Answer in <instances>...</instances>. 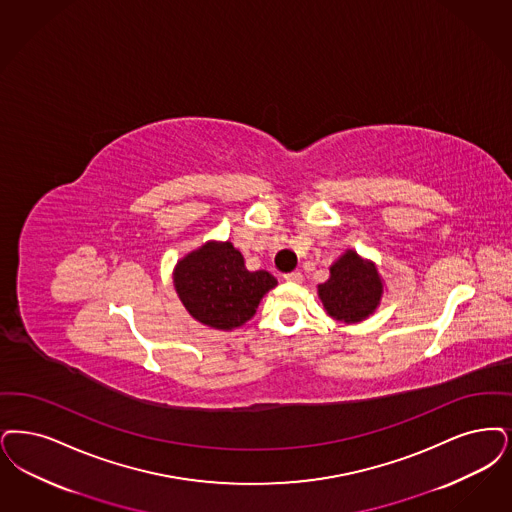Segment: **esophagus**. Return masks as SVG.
Here are the masks:
<instances>
[{"label":"esophagus","mask_w":512,"mask_h":512,"mask_svg":"<svg viewBox=\"0 0 512 512\" xmlns=\"http://www.w3.org/2000/svg\"><path fill=\"white\" fill-rule=\"evenodd\" d=\"M284 280H287V282H293V284H299V282H303V274H301L299 270H293V272H287V274H284Z\"/></svg>","instance_id":"esophagus-1"}]
</instances>
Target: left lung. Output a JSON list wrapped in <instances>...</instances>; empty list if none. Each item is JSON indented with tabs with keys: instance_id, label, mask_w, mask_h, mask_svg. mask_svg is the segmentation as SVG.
Masks as SVG:
<instances>
[{
	"instance_id": "left-lung-1",
	"label": "left lung",
	"mask_w": 512,
	"mask_h": 512,
	"mask_svg": "<svg viewBox=\"0 0 512 512\" xmlns=\"http://www.w3.org/2000/svg\"><path fill=\"white\" fill-rule=\"evenodd\" d=\"M320 299L331 318L354 324L379 305L383 284L377 268L362 261L354 251H347L331 266L328 282L318 286Z\"/></svg>"
}]
</instances>
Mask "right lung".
Returning a JSON list of instances; mask_svg holds the SVG:
<instances>
[{"instance_id": "obj_1", "label": "right lung", "mask_w": 512, "mask_h": 512, "mask_svg": "<svg viewBox=\"0 0 512 512\" xmlns=\"http://www.w3.org/2000/svg\"><path fill=\"white\" fill-rule=\"evenodd\" d=\"M173 282L186 310L215 329L246 324L266 291L278 284L266 270L249 272L230 242H209L188 253L177 263Z\"/></svg>"}]
</instances>
